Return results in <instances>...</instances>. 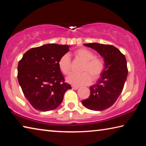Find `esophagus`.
Returning a JSON list of instances; mask_svg holds the SVG:
<instances>
[{
    "instance_id": "esophagus-1",
    "label": "esophagus",
    "mask_w": 146,
    "mask_h": 146,
    "mask_svg": "<svg viewBox=\"0 0 146 146\" xmlns=\"http://www.w3.org/2000/svg\"><path fill=\"white\" fill-rule=\"evenodd\" d=\"M72 88L73 89V90H78L79 87H78V86H72Z\"/></svg>"
}]
</instances>
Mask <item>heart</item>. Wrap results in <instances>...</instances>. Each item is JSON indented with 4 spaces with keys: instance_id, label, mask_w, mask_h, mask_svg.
Wrapping results in <instances>:
<instances>
[{
    "instance_id": "heart-1",
    "label": "heart",
    "mask_w": 146,
    "mask_h": 146,
    "mask_svg": "<svg viewBox=\"0 0 146 146\" xmlns=\"http://www.w3.org/2000/svg\"><path fill=\"white\" fill-rule=\"evenodd\" d=\"M75 58L83 61L80 73H72L67 78V81L74 86L86 85L92 80H97L102 75L105 68V63L102 58L94 55L92 51L86 48H80L74 51ZM60 70L64 75L71 72V62L68 54L62 55L58 61Z\"/></svg>"
}]
</instances>
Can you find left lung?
<instances>
[{
	"label": "left lung",
	"mask_w": 146,
	"mask_h": 146,
	"mask_svg": "<svg viewBox=\"0 0 146 146\" xmlns=\"http://www.w3.org/2000/svg\"><path fill=\"white\" fill-rule=\"evenodd\" d=\"M104 58L105 68L97 84L90 87V95L82 101L89 110L102 111L113 105L122 93L128 70L123 54L115 46L98 43L84 44Z\"/></svg>",
	"instance_id": "8db88e82"
}]
</instances>
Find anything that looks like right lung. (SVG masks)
I'll list each match as a JSON object with an SVG mask.
<instances>
[{"label":"right lung","mask_w":146,"mask_h":146,"mask_svg":"<svg viewBox=\"0 0 146 146\" xmlns=\"http://www.w3.org/2000/svg\"><path fill=\"white\" fill-rule=\"evenodd\" d=\"M68 45L48 44L29 49L18 64L19 83L31 105L41 111L53 110L71 89L58 68L60 56L70 51Z\"/></svg>","instance_id":"1"}]
</instances>
